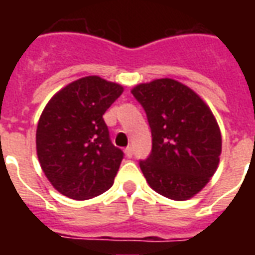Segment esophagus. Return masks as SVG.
Returning a JSON list of instances; mask_svg holds the SVG:
<instances>
[{"instance_id": "34e87169", "label": "esophagus", "mask_w": 255, "mask_h": 255, "mask_svg": "<svg viewBox=\"0 0 255 255\" xmlns=\"http://www.w3.org/2000/svg\"><path fill=\"white\" fill-rule=\"evenodd\" d=\"M124 153H126V155H127L128 158H131L133 155V149L131 146H128V147H126V150H124Z\"/></svg>"}]
</instances>
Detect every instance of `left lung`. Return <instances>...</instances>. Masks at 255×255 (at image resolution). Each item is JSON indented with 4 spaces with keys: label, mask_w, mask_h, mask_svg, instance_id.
Returning <instances> with one entry per match:
<instances>
[{
    "label": "left lung",
    "mask_w": 255,
    "mask_h": 255,
    "mask_svg": "<svg viewBox=\"0 0 255 255\" xmlns=\"http://www.w3.org/2000/svg\"><path fill=\"white\" fill-rule=\"evenodd\" d=\"M151 129V153L139 161L149 186L186 201L202 190L219 166L221 133L213 113L190 87L157 79L132 89Z\"/></svg>",
    "instance_id": "left-lung-1"
}]
</instances>
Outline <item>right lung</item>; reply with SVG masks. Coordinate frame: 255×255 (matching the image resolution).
Masks as SVG:
<instances>
[{"instance_id": "1", "label": "right lung", "mask_w": 255, "mask_h": 255, "mask_svg": "<svg viewBox=\"0 0 255 255\" xmlns=\"http://www.w3.org/2000/svg\"><path fill=\"white\" fill-rule=\"evenodd\" d=\"M100 76L78 79L47 102L36 128L42 171L58 192L76 201L112 187L124 153L112 143L104 113L122 95Z\"/></svg>"}]
</instances>
